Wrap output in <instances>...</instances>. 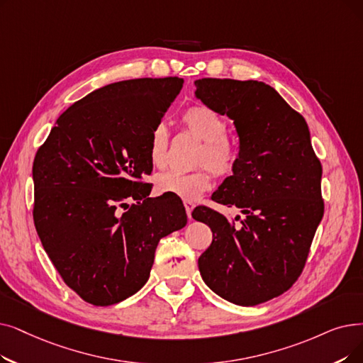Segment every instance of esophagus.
I'll list each match as a JSON object with an SVG mask.
<instances>
[{
	"instance_id": "34e87169",
	"label": "esophagus",
	"mask_w": 363,
	"mask_h": 363,
	"mask_svg": "<svg viewBox=\"0 0 363 363\" xmlns=\"http://www.w3.org/2000/svg\"><path fill=\"white\" fill-rule=\"evenodd\" d=\"M184 206H185V211H186L188 218L191 219V212H193V209H194V201H191V200H184Z\"/></svg>"
}]
</instances>
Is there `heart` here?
<instances>
[{
    "mask_svg": "<svg viewBox=\"0 0 363 363\" xmlns=\"http://www.w3.org/2000/svg\"><path fill=\"white\" fill-rule=\"evenodd\" d=\"M185 129L201 140L197 164L204 166L190 173L164 172L155 177V190L185 200H194L209 190L212 172L218 178H228L240 162V147L227 133V121L206 105H194L182 116ZM169 135L163 124L155 125L150 140V160L155 167L167 163Z\"/></svg>",
    "mask_w": 363,
    "mask_h": 363,
    "instance_id": "b5f03b06",
    "label": "heart"
}]
</instances>
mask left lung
Wrapping results in <instances>:
<instances>
[{
	"instance_id": "1",
	"label": "left lung",
	"mask_w": 363,
	"mask_h": 363,
	"mask_svg": "<svg viewBox=\"0 0 363 363\" xmlns=\"http://www.w3.org/2000/svg\"><path fill=\"white\" fill-rule=\"evenodd\" d=\"M194 84L196 96L231 118L240 139L239 166L212 200L245 215L231 223L206 206L193 211L213 238L199 270L227 301L257 306L286 292L303 273L325 209L322 164L304 117L272 86L231 78Z\"/></svg>"
}]
</instances>
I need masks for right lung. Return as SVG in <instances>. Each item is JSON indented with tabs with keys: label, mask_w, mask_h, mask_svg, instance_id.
<instances>
[{
	"label": "right lung",
	"mask_w": 363,
	"mask_h": 363,
	"mask_svg": "<svg viewBox=\"0 0 363 363\" xmlns=\"http://www.w3.org/2000/svg\"><path fill=\"white\" fill-rule=\"evenodd\" d=\"M178 77L135 78L89 93L62 114L33 166L34 224L62 280L113 306L143 288L164 235L186 224L178 200L148 197L150 140Z\"/></svg>",
	"instance_id": "right-lung-1"
}]
</instances>
